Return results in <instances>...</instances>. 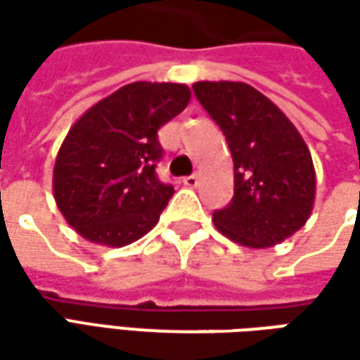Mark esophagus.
Segmentation results:
<instances>
[{
  "mask_svg": "<svg viewBox=\"0 0 360 360\" xmlns=\"http://www.w3.org/2000/svg\"><path fill=\"white\" fill-rule=\"evenodd\" d=\"M182 184L188 188H196L198 186V176H196V174H192V176H184V178H182Z\"/></svg>",
  "mask_w": 360,
  "mask_h": 360,
  "instance_id": "34e87169",
  "label": "esophagus"
}]
</instances>
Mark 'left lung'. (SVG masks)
I'll return each mask as SVG.
<instances>
[{"label":"left lung","mask_w":360,"mask_h":360,"mask_svg":"<svg viewBox=\"0 0 360 360\" xmlns=\"http://www.w3.org/2000/svg\"><path fill=\"white\" fill-rule=\"evenodd\" d=\"M194 94L226 136L234 196L214 226L248 248H269L300 230L314 206L311 150L295 124L244 82H196Z\"/></svg>","instance_id":"1"}]
</instances>
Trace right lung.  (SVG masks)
I'll list each match as a JSON object with an SVG mask.
<instances>
[{
	"label": "right lung",
	"instance_id": "1",
	"mask_svg": "<svg viewBox=\"0 0 360 360\" xmlns=\"http://www.w3.org/2000/svg\"><path fill=\"white\" fill-rule=\"evenodd\" d=\"M190 96L186 84L134 82L76 120L56 156L53 198L82 238L120 248L158 224L174 194L154 172L158 130Z\"/></svg>",
	"mask_w": 360,
	"mask_h": 360
}]
</instances>
